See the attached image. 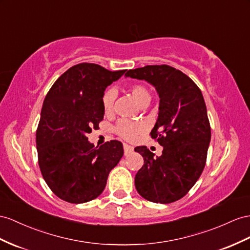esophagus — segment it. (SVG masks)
Wrapping results in <instances>:
<instances>
[{
    "instance_id": "obj_1",
    "label": "esophagus",
    "mask_w": 250,
    "mask_h": 250,
    "mask_svg": "<svg viewBox=\"0 0 250 250\" xmlns=\"http://www.w3.org/2000/svg\"><path fill=\"white\" fill-rule=\"evenodd\" d=\"M124 150H125V154L126 155V154H130V153H132L133 150H134V148H133L132 146H130V145L124 144Z\"/></svg>"
}]
</instances>
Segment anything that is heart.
Masks as SVG:
<instances>
[{
    "label": "heart",
    "mask_w": 250,
    "mask_h": 250,
    "mask_svg": "<svg viewBox=\"0 0 250 250\" xmlns=\"http://www.w3.org/2000/svg\"><path fill=\"white\" fill-rule=\"evenodd\" d=\"M130 92L133 96V98L135 99V101L140 106L144 104H148L150 102L151 95L148 89L144 85L133 84L130 86ZM115 97H116V95H115V92L113 89H107L104 93V97H102V106H104V110L106 114L112 112ZM144 129L145 126L142 123H138V121H130L125 119L120 120L116 127H115V130H116V133L118 135L127 140L133 139L138 133L144 131Z\"/></svg>",
    "instance_id": "b5f03b06"
}]
</instances>
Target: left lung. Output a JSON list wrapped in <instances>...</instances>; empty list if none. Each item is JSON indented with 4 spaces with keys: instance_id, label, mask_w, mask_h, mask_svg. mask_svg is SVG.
<instances>
[{
    "instance_id": "obj_1",
    "label": "left lung",
    "mask_w": 250,
    "mask_h": 250,
    "mask_svg": "<svg viewBox=\"0 0 250 250\" xmlns=\"http://www.w3.org/2000/svg\"><path fill=\"white\" fill-rule=\"evenodd\" d=\"M125 77L150 83L161 99L150 134L164 148L163 154L155 156L145 146L135 148L144 157L135 175L136 190L150 202L173 203L194 186L206 164L211 130L202 92L187 75L169 65L130 69Z\"/></svg>"
}]
</instances>
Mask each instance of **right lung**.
<instances>
[{"label":"right lung","instance_id":"right-lung-1","mask_svg":"<svg viewBox=\"0 0 250 250\" xmlns=\"http://www.w3.org/2000/svg\"><path fill=\"white\" fill-rule=\"evenodd\" d=\"M125 70L77 64L57 79L44 99L36 134L38 159L44 181L63 201L82 204L99 196L124 155L118 140L95 146L86 134L104 119L106 86Z\"/></svg>","mask_w":250,"mask_h":250}]
</instances>
